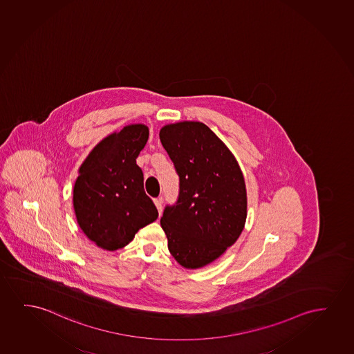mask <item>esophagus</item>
I'll use <instances>...</instances> for the list:
<instances>
[{"label": "esophagus", "instance_id": "1", "mask_svg": "<svg viewBox=\"0 0 354 354\" xmlns=\"http://www.w3.org/2000/svg\"><path fill=\"white\" fill-rule=\"evenodd\" d=\"M153 202H155L156 207L158 209V213L162 214V204H163V198L162 197H158V198L153 199Z\"/></svg>", "mask_w": 354, "mask_h": 354}]
</instances>
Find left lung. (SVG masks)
Listing matches in <instances>:
<instances>
[{"label": "left lung", "instance_id": "obj_1", "mask_svg": "<svg viewBox=\"0 0 354 354\" xmlns=\"http://www.w3.org/2000/svg\"><path fill=\"white\" fill-rule=\"evenodd\" d=\"M160 139L179 175V196L165 205L160 226L175 260L199 268L221 257L242 233L247 218L242 170L201 122L168 124Z\"/></svg>", "mask_w": 354, "mask_h": 354}]
</instances>
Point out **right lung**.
<instances>
[{
  "label": "right lung",
  "instance_id": "add662e5",
  "mask_svg": "<svg viewBox=\"0 0 354 354\" xmlns=\"http://www.w3.org/2000/svg\"><path fill=\"white\" fill-rule=\"evenodd\" d=\"M147 139L149 128L144 124L124 127L100 141L80 168L73 208L80 227L97 247L121 249L158 218L136 165Z\"/></svg>",
  "mask_w": 354,
  "mask_h": 354
}]
</instances>
